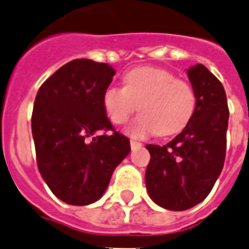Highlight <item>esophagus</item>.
Instances as JSON below:
<instances>
[{"mask_svg": "<svg viewBox=\"0 0 249 249\" xmlns=\"http://www.w3.org/2000/svg\"><path fill=\"white\" fill-rule=\"evenodd\" d=\"M130 147L131 149L134 151V149H138L142 147V143H139V142H135V141H130Z\"/></svg>", "mask_w": 249, "mask_h": 249, "instance_id": "1", "label": "esophagus"}]
</instances>
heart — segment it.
Returning a JSON list of instances; mask_svg holds the SVG:
<instances>
[{
	"label": "heart",
	"mask_w": 249,
	"mask_h": 249,
	"mask_svg": "<svg viewBox=\"0 0 249 249\" xmlns=\"http://www.w3.org/2000/svg\"><path fill=\"white\" fill-rule=\"evenodd\" d=\"M123 82L124 87H107L102 104L114 124H124L137 108L141 110L125 129L133 138L177 134L197 110L195 88L169 70L141 66L125 72Z\"/></svg>",
	"instance_id": "obj_1"
}]
</instances>
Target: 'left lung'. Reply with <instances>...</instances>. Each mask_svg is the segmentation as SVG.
Returning a JSON list of instances; mask_svg holds the SVG:
<instances>
[{"label":"left lung","mask_w":249,"mask_h":249,"mask_svg":"<svg viewBox=\"0 0 249 249\" xmlns=\"http://www.w3.org/2000/svg\"><path fill=\"white\" fill-rule=\"evenodd\" d=\"M197 94V110L181 133L165 145L147 144L151 160L145 187L155 203L171 211L198 205L223 170L229 108L225 89L209 69L187 70Z\"/></svg>","instance_id":"1"}]
</instances>
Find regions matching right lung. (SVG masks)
Returning <instances> with one entry per match:
<instances>
[{
    "mask_svg": "<svg viewBox=\"0 0 249 249\" xmlns=\"http://www.w3.org/2000/svg\"><path fill=\"white\" fill-rule=\"evenodd\" d=\"M115 74L108 64L72 60L40 86L34 101L32 133L38 170L52 193L68 205L98 201L130 152L129 139L114 130L102 104Z\"/></svg>",
    "mask_w": 249,
    "mask_h": 249,
    "instance_id": "obj_1",
    "label": "right lung"
}]
</instances>
